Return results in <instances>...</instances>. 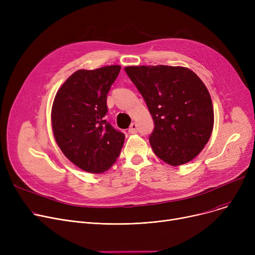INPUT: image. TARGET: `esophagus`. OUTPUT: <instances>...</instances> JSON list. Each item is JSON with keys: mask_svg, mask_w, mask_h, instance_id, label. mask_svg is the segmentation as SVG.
<instances>
[{"mask_svg": "<svg viewBox=\"0 0 255 255\" xmlns=\"http://www.w3.org/2000/svg\"><path fill=\"white\" fill-rule=\"evenodd\" d=\"M128 132L130 134H134V133L137 132V124L136 123H132L128 129Z\"/></svg>", "mask_w": 255, "mask_h": 255, "instance_id": "34e87169", "label": "esophagus"}]
</instances>
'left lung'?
Returning a JSON list of instances; mask_svg holds the SVG:
<instances>
[{"instance_id": "left-lung-1", "label": "left lung", "mask_w": 255, "mask_h": 255, "mask_svg": "<svg viewBox=\"0 0 255 255\" xmlns=\"http://www.w3.org/2000/svg\"><path fill=\"white\" fill-rule=\"evenodd\" d=\"M125 71L154 120L149 140L156 156L172 166L191 161L214 126L212 99L202 79L182 66H129Z\"/></svg>"}]
</instances>
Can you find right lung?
Wrapping results in <instances>:
<instances>
[{
    "label": "right lung",
    "instance_id": "right-lung-1",
    "mask_svg": "<svg viewBox=\"0 0 255 255\" xmlns=\"http://www.w3.org/2000/svg\"><path fill=\"white\" fill-rule=\"evenodd\" d=\"M121 66L80 69L58 90L51 107L53 135L63 154L80 169L101 173L113 166L125 135L104 117L106 98Z\"/></svg>",
    "mask_w": 255,
    "mask_h": 255
}]
</instances>
